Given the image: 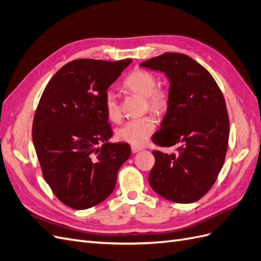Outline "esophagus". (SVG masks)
Segmentation results:
<instances>
[{"label":"esophagus","instance_id":"34e87169","mask_svg":"<svg viewBox=\"0 0 261 261\" xmlns=\"http://www.w3.org/2000/svg\"><path fill=\"white\" fill-rule=\"evenodd\" d=\"M132 152L133 153H137V152H139V151H141V150H143V147H138V146H132Z\"/></svg>","mask_w":261,"mask_h":261}]
</instances>
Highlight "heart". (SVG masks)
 Wrapping results in <instances>:
<instances>
[{
  "instance_id": "heart-1",
  "label": "heart",
  "mask_w": 261,
  "mask_h": 261,
  "mask_svg": "<svg viewBox=\"0 0 261 261\" xmlns=\"http://www.w3.org/2000/svg\"><path fill=\"white\" fill-rule=\"evenodd\" d=\"M124 87L130 92L146 98V107L155 114H162L169 107V92L161 87H156L155 76L144 69L134 70L124 81ZM105 108L108 117L112 122H118L122 117V110L115 94L108 91L105 97ZM155 127V120L152 115L134 118L126 122L116 130L118 140L132 146L145 145Z\"/></svg>"
}]
</instances>
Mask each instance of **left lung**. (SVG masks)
Instances as JSON below:
<instances>
[{"mask_svg":"<svg viewBox=\"0 0 261 261\" xmlns=\"http://www.w3.org/2000/svg\"><path fill=\"white\" fill-rule=\"evenodd\" d=\"M140 66L169 78V107L152 141L177 146L173 153L152 151L149 184L173 202L199 200L215 184L225 159L230 122L223 94L208 70L186 54L168 52Z\"/></svg>","mask_w":261,"mask_h":261,"instance_id":"1","label":"left lung"}]
</instances>
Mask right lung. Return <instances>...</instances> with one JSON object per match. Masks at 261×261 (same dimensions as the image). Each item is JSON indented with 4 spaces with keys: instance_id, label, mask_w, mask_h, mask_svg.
Returning a JSON list of instances; mask_svg holds the SVG:
<instances>
[{
    "instance_id": "right-lung-1",
    "label": "right lung",
    "mask_w": 261,
    "mask_h": 261,
    "mask_svg": "<svg viewBox=\"0 0 261 261\" xmlns=\"http://www.w3.org/2000/svg\"><path fill=\"white\" fill-rule=\"evenodd\" d=\"M130 62H69L39 101L33 123L38 160L53 194L70 208L88 209L107 199L130 155L128 144L108 141L113 132L105 108L108 88Z\"/></svg>"
}]
</instances>
